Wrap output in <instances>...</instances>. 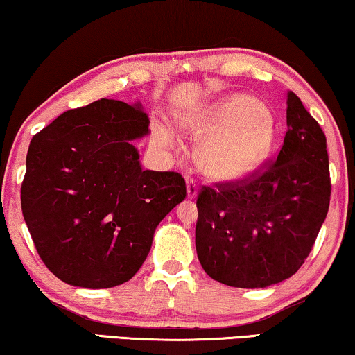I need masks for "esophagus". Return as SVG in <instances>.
<instances>
[{
    "mask_svg": "<svg viewBox=\"0 0 355 355\" xmlns=\"http://www.w3.org/2000/svg\"><path fill=\"white\" fill-rule=\"evenodd\" d=\"M186 186H187V198H189V200L197 198V195H198V187H197V184H195L193 179H187Z\"/></svg>",
    "mask_w": 355,
    "mask_h": 355,
    "instance_id": "esophagus-1",
    "label": "esophagus"
}]
</instances>
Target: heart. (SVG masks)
Listing matches in <instances>:
<instances>
[{"mask_svg":"<svg viewBox=\"0 0 355 355\" xmlns=\"http://www.w3.org/2000/svg\"><path fill=\"white\" fill-rule=\"evenodd\" d=\"M198 144L197 163L214 182H235L248 178L267 160L275 142L270 110L254 97L227 94L179 120ZM153 142L160 148L176 144L165 123L153 126Z\"/></svg>","mask_w":355,"mask_h":355,"instance_id":"b5f03b06","label":"heart"}]
</instances>
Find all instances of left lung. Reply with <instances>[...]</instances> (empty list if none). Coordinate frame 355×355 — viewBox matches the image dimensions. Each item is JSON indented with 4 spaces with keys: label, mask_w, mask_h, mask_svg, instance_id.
Segmentation results:
<instances>
[{
    "label": "left lung",
    "mask_w": 355,
    "mask_h": 355,
    "mask_svg": "<svg viewBox=\"0 0 355 355\" xmlns=\"http://www.w3.org/2000/svg\"><path fill=\"white\" fill-rule=\"evenodd\" d=\"M286 131L263 174L198 195L195 246L203 270L235 288H266L296 274L330 205L327 137L295 92Z\"/></svg>",
    "instance_id": "left-lung-1"
}]
</instances>
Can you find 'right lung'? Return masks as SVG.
I'll list each match as a JSON object with an SVG mask.
<instances>
[{"label":"right lung","mask_w":355,"mask_h":355,"mask_svg":"<svg viewBox=\"0 0 355 355\" xmlns=\"http://www.w3.org/2000/svg\"><path fill=\"white\" fill-rule=\"evenodd\" d=\"M148 118L121 101L69 110L30 142L25 224L46 267L65 284L112 288L141 269L162 219L186 198L173 171H144L132 141Z\"/></svg>","instance_id":"add662e5"}]
</instances>
